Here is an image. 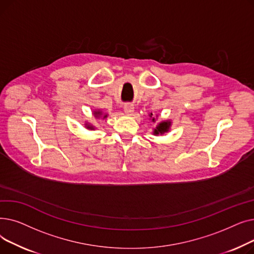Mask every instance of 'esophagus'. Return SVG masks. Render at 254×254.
Here are the masks:
<instances>
[{
	"instance_id": "esophagus-1",
	"label": "esophagus",
	"mask_w": 254,
	"mask_h": 254,
	"mask_svg": "<svg viewBox=\"0 0 254 254\" xmlns=\"http://www.w3.org/2000/svg\"><path fill=\"white\" fill-rule=\"evenodd\" d=\"M134 109H135L134 105L130 104V103H127L124 106V110H125L126 114H127V115H131L132 112H134Z\"/></svg>"
}]
</instances>
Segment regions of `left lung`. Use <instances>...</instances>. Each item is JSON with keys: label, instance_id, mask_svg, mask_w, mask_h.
<instances>
[{"label": "left lung", "instance_id": "obj_1", "mask_svg": "<svg viewBox=\"0 0 254 254\" xmlns=\"http://www.w3.org/2000/svg\"><path fill=\"white\" fill-rule=\"evenodd\" d=\"M151 115H152V113H151ZM151 115H150V116H151ZM152 122H154V118H152ZM169 127H170V123H169V122H163V123H161L159 125H157L156 128L154 129L153 134H155V135L164 134L165 131H168Z\"/></svg>", "mask_w": 254, "mask_h": 254}]
</instances>
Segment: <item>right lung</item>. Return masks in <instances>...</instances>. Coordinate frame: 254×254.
I'll return each instance as SVG.
<instances>
[{
  "label": "right lung",
  "instance_id": "obj_1",
  "mask_svg": "<svg viewBox=\"0 0 254 254\" xmlns=\"http://www.w3.org/2000/svg\"><path fill=\"white\" fill-rule=\"evenodd\" d=\"M95 114H96V116H97V117H99V116H100V115H99V114H100V112H96V113H95ZM106 116H107V115H105V116H104V117H106ZM88 127V128H89V127ZM90 128H91V127H90Z\"/></svg>",
  "mask_w": 254,
  "mask_h": 254
}]
</instances>
